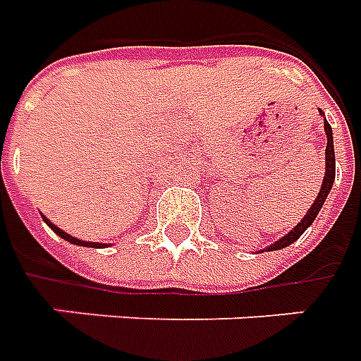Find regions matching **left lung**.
<instances>
[{"label": "left lung", "instance_id": "left-lung-1", "mask_svg": "<svg viewBox=\"0 0 361 361\" xmlns=\"http://www.w3.org/2000/svg\"><path fill=\"white\" fill-rule=\"evenodd\" d=\"M323 114V112H321ZM324 116V114H323ZM324 134H326V149H324V153H326V157H324V176H323V185H321V190H319V196L315 198V202H313V206L309 208V212L303 216V219L299 221L298 226L291 229L290 233H286L282 237V239H278V241L274 243V245H270V247H267V250H278V249H283V247H288V245H291L293 241H298L301 235L305 233V229H307L313 221H315L317 214L321 212V208H323L324 200H326V196H329V192H331L332 188V183H334V171H336V159H334V144H332V128L331 124L326 122V118H324Z\"/></svg>", "mask_w": 361, "mask_h": 361}]
</instances>
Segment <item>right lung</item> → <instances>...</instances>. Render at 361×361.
Segmentation results:
<instances>
[{
  "label": "right lung",
  "mask_w": 361,
  "mask_h": 361,
  "mask_svg": "<svg viewBox=\"0 0 361 361\" xmlns=\"http://www.w3.org/2000/svg\"><path fill=\"white\" fill-rule=\"evenodd\" d=\"M42 219H44L46 224H48V227L52 229L54 233L58 235V237H62V239H66V241H70L71 245H79V247H93V249H101V247H106V245H103V243H89V241H81V239H75V237H71L70 233L62 231L60 227L54 226L52 221H50V219H48L46 216H42Z\"/></svg>",
  "instance_id": "right-lung-1"
}]
</instances>
